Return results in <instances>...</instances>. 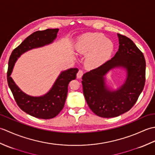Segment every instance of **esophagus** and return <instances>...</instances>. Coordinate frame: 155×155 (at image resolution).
Segmentation results:
<instances>
[{
  "mask_svg": "<svg viewBox=\"0 0 155 155\" xmlns=\"http://www.w3.org/2000/svg\"><path fill=\"white\" fill-rule=\"evenodd\" d=\"M83 70H79L78 71V72H77V77L78 78H81V77H82V76L83 75Z\"/></svg>",
  "mask_w": 155,
  "mask_h": 155,
  "instance_id": "obj_1",
  "label": "esophagus"
}]
</instances>
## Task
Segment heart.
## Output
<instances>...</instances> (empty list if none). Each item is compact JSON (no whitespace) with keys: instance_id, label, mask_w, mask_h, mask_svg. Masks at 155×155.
Wrapping results in <instances>:
<instances>
[{"instance_id":"1","label":"heart","mask_w":155,"mask_h":155,"mask_svg":"<svg viewBox=\"0 0 155 155\" xmlns=\"http://www.w3.org/2000/svg\"><path fill=\"white\" fill-rule=\"evenodd\" d=\"M76 48L81 54H89L87 65L89 68H96L110 58L114 50V45L103 34L92 33L81 37Z\"/></svg>"}]
</instances>
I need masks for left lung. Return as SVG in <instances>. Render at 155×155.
I'll list each match as a JSON object with an SVG mask.
<instances>
[{"instance_id":"obj_1","label":"left lung","mask_w":155,"mask_h":155,"mask_svg":"<svg viewBox=\"0 0 155 155\" xmlns=\"http://www.w3.org/2000/svg\"><path fill=\"white\" fill-rule=\"evenodd\" d=\"M118 36L119 48L114 57L82 77L88 107L95 114L103 118L116 117L129 110L145 84L146 62L143 53L129 38L120 34ZM117 66L126 69L127 78L119 90L111 91L105 85L104 76Z\"/></svg>"}]
</instances>
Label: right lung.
Listing matches in <instances>:
<instances>
[{
  "label": "right lung",
  "instance_id": "add662e5",
  "mask_svg": "<svg viewBox=\"0 0 155 155\" xmlns=\"http://www.w3.org/2000/svg\"><path fill=\"white\" fill-rule=\"evenodd\" d=\"M58 31V28H48L33 32L12 51L8 61L7 82L16 104L26 113L42 119L54 118L62 110L67 98L68 84L72 80L75 79L78 69L70 68L62 72L51 90L44 96L39 97H31L23 93L10 76L15 62L20 56L32 48L51 43L57 37Z\"/></svg>",
  "mask_w": 155,
  "mask_h": 155
}]
</instances>
